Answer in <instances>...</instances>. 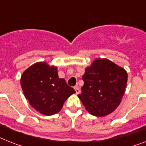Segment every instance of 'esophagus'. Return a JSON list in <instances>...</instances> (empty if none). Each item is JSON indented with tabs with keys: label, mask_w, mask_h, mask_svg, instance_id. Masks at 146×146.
<instances>
[{
	"label": "esophagus",
	"mask_w": 146,
	"mask_h": 146,
	"mask_svg": "<svg viewBox=\"0 0 146 146\" xmlns=\"http://www.w3.org/2000/svg\"><path fill=\"white\" fill-rule=\"evenodd\" d=\"M74 90H75V92H76V94H77V95H78V94H79L80 92V89H79V87H78V86H74Z\"/></svg>",
	"instance_id": "1"
}]
</instances>
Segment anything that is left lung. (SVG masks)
<instances>
[{"label":"left lung","mask_w":146,"mask_h":146,"mask_svg":"<svg viewBox=\"0 0 146 146\" xmlns=\"http://www.w3.org/2000/svg\"><path fill=\"white\" fill-rule=\"evenodd\" d=\"M82 79L84 84L78 98L89 113L103 117L113 113L121 103L127 73L108 59L98 58L86 68Z\"/></svg>","instance_id":"obj_1"}]
</instances>
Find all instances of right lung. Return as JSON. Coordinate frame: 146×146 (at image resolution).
Instances as JSON below:
<instances>
[{
    "mask_svg": "<svg viewBox=\"0 0 146 146\" xmlns=\"http://www.w3.org/2000/svg\"><path fill=\"white\" fill-rule=\"evenodd\" d=\"M21 86L26 99L39 113L52 115L62 109L72 94L73 88L63 78H59L56 66L38 62L23 72Z\"/></svg>",
    "mask_w": 146,
    "mask_h": 146,
    "instance_id": "1",
    "label": "right lung"
}]
</instances>
